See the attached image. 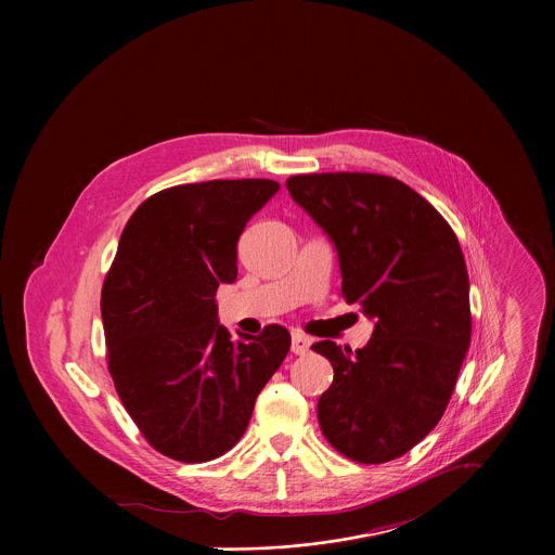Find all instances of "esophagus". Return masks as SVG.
Here are the masks:
<instances>
[{
    "instance_id": "34e87169",
    "label": "esophagus",
    "mask_w": 555,
    "mask_h": 555,
    "mask_svg": "<svg viewBox=\"0 0 555 555\" xmlns=\"http://www.w3.org/2000/svg\"><path fill=\"white\" fill-rule=\"evenodd\" d=\"M310 346H312V339L301 335V333H293V344H291V350L295 354H308L310 352Z\"/></svg>"
}]
</instances>
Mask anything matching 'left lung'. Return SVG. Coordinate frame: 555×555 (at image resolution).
Masks as SVG:
<instances>
[{
  "instance_id": "8db88e82",
  "label": "left lung",
  "mask_w": 555,
  "mask_h": 555,
  "mask_svg": "<svg viewBox=\"0 0 555 555\" xmlns=\"http://www.w3.org/2000/svg\"><path fill=\"white\" fill-rule=\"evenodd\" d=\"M337 249L341 295L374 333L365 348H312L333 365L318 423L359 464L408 453L442 418L473 333L466 260L449 222L399 179L314 172L286 181Z\"/></svg>"
}]
</instances>
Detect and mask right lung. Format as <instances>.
I'll return each mask as SVG.
<instances>
[{
	"label": "right lung",
	"instance_id": "obj_1",
	"mask_svg": "<svg viewBox=\"0 0 555 555\" xmlns=\"http://www.w3.org/2000/svg\"><path fill=\"white\" fill-rule=\"evenodd\" d=\"M280 190L214 179L150 196L128 220L102 286L106 361L124 408L162 455L201 464L231 451L291 348L269 324L231 339L216 291L237 280V241Z\"/></svg>",
	"mask_w": 555,
	"mask_h": 555
}]
</instances>
